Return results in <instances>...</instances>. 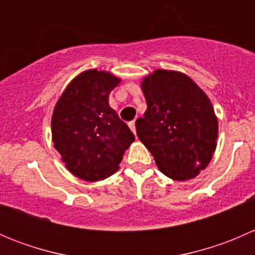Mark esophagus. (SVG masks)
<instances>
[{
	"label": "esophagus",
	"mask_w": 255,
	"mask_h": 255,
	"mask_svg": "<svg viewBox=\"0 0 255 255\" xmlns=\"http://www.w3.org/2000/svg\"><path fill=\"white\" fill-rule=\"evenodd\" d=\"M128 126H129L130 130H132V132L135 134V121H130V122L128 123Z\"/></svg>",
	"instance_id": "1"
}]
</instances>
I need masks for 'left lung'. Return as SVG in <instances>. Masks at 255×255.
<instances>
[{
  "label": "left lung",
  "instance_id": "obj_1",
  "mask_svg": "<svg viewBox=\"0 0 255 255\" xmlns=\"http://www.w3.org/2000/svg\"><path fill=\"white\" fill-rule=\"evenodd\" d=\"M146 101L137 135L159 170L173 180L195 177L216 149L218 122L210 100L185 74L155 70L142 82Z\"/></svg>",
  "mask_w": 255,
  "mask_h": 255
}]
</instances>
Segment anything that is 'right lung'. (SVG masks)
Returning <instances> with one entry per match:
<instances>
[{"instance_id":"obj_1","label":"right lung","mask_w":255,"mask_h":255,"mask_svg":"<svg viewBox=\"0 0 255 255\" xmlns=\"http://www.w3.org/2000/svg\"><path fill=\"white\" fill-rule=\"evenodd\" d=\"M121 80L105 71L76 76L59 99L51 118L53 143L69 171L99 181L117 171L134 134L109 105Z\"/></svg>"}]
</instances>
